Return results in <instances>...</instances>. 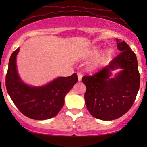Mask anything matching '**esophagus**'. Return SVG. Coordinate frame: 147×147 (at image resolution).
Instances as JSON below:
<instances>
[{"mask_svg": "<svg viewBox=\"0 0 147 147\" xmlns=\"http://www.w3.org/2000/svg\"><path fill=\"white\" fill-rule=\"evenodd\" d=\"M77 77H78V81L79 82H81L82 79V75L80 73V72H77Z\"/></svg>", "mask_w": 147, "mask_h": 147, "instance_id": "34e87169", "label": "esophagus"}]
</instances>
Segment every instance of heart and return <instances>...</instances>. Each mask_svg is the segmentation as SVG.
Segmentation results:
<instances>
[{
	"instance_id": "heart-1",
	"label": "heart",
	"mask_w": 147,
	"mask_h": 147,
	"mask_svg": "<svg viewBox=\"0 0 147 147\" xmlns=\"http://www.w3.org/2000/svg\"><path fill=\"white\" fill-rule=\"evenodd\" d=\"M99 52H100V50H99L98 47H94V48L91 49L86 55V57L88 59L93 58V57H96L88 64V68L89 70L93 71V70H98V69L104 67L107 63V62L109 61V59L111 56V54H112L111 50H106L100 54H99Z\"/></svg>"
}]
</instances>
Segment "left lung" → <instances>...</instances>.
<instances>
[{
  "label": "left lung",
  "mask_w": 147,
  "mask_h": 147,
  "mask_svg": "<svg viewBox=\"0 0 147 147\" xmlns=\"http://www.w3.org/2000/svg\"><path fill=\"white\" fill-rule=\"evenodd\" d=\"M116 41L120 53L97 74L82 78L87 109L94 117L104 121L122 117L131 109L140 83L136 54L126 42ZM116 69L120 71L112 77Z\"/></svg>",
  "instance_id": "left-lung-1"
}]
</instances>
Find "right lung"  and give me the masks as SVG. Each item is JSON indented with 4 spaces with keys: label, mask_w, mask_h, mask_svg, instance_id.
Wrapping results in <instances>:
<instances>
[{
    "label": "right lung",
    "mask_w": 147,
    "mask_h": 147,
    "mask_svg": "<svg viewBox=\"0 0 147 147\" xmlns=\"http://www.w3.org/2000/svg\"><path fill=\"white\" fill-rule=\"evenodd\" d=\"M20 48L10 57L6 75V88L18 109L26 117L36 120L54 117L64 105V98L78 81L76 73L59 77L40 86L25 83L18 72L16 57Z\"/></svg>",
    "instance_id": "add662e5"
}]
</instances>
